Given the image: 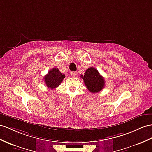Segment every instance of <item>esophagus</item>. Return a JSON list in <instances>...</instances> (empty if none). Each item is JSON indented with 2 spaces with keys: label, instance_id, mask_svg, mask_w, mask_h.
Instances as JSON below:
<instances>
[{
  "label": "esophagus",
  "instance_id": "34e87169",
  "mask_svg": "<svg viewBox=\"0 0 152 152\" xmlns=\"http://www.w3.org/2000/svg\"><path fill=\"white\" fill-rule=\"evenodd\" d=\"M76 74L77 72H75V71H72L71 72V75L72 76V77H75L76 76Z\"/></svg>",
  "mask_w": 152,
  "mask_h": 152
}]
</instances>
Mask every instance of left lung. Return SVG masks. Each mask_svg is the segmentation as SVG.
Masks as SVG:
<instances>
[{
  "mask_svg": "<svg viewBox=\"0 0 152 152\" xmlns=\"http://www.w3.org/2000/svg\"><path fill=\"white\" fill-rule=\"evenodd\" d=\"M81 77L83 80L88 90L92 93L101 91L105 84L103 77L99 75L98 70L92 67L87 69L84 75H81Z\"/></svg>",
  "mask_w": 152,
  "mask_h": 152,
  "instance_id": "left-lung-1",
  "label": "left lung"
}]
</instances>
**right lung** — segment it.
Listing matches in <instances>:
<instances>
[{
  "mask_svg": "<svg viewBox=\"0 0 152 152\" xmlns=\"http://www.w3.org/2000/svg\"><path fill=\"white\" fill-rule=\"evenodd\" d=\"M65 75L60 72L59 69L54 67L50 69L48 74L44 77L45 83L47 87L53 89L59 86L65 78Z\"/></svg>",
  "mask_w": 152,
  "mask_h": 152,
  "instance_id": "right-lung-1",
  "label": "right lung"
}]
</instances>
